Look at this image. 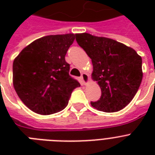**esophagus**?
<instances>
[{
    "instance_id": "obj_1",
    "label": "esophagus",
    "mask_w": 155,
    "mask_h": 155,
    "mask_svg": "<svg viewBox=\"0 0 155 155\" xmlns=\"http://www.w3.org/2000/svg\"><path fill=\"white\" fill-rule=\"evenodd\" d=\"M81 80H83V83L84 84H87V83L89 82L90 80V78H89V75H88V74H87V73L84 72L81 75Z\"/></svg>"
}]
</instances>
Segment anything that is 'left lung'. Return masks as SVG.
Returning <instances> with one entry per match:
<instances>
[{
  "mask_svg": "<svg viewBox=\"0 0 155 155\" xmlns=\"http://www.w3.org/2000/svg\"><path fill=\"white\" fill-rule=\"evenodd\" d=\"M75 37L92 59V78L101 89V97L91 102L92 106L105 113L121 110L132 101L142 83V57L112 38L88 33L76 34Z\"/></svg>",
  "mask_w": 155,
  "mask_h": 155,
  "instance_id": "left-lung-1",
  "label": "left lung"
}]
</instances>
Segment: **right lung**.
<instances>
[{
  "label": "right lung",
  "instance_id": "1",
  "mask_svg": "<svg viewBox=\"0 0 155 155\" xmlns=\"http://www.w3.org/2000/svg\"><path fill=\"white\" fill-rule=\"evenodd\" d=\"M75 35H48L25 47L14 58L13 84L26 107L41 115L60 112L80 83L69 75L65 61Z\"/></svg>",
  "mask_w": 155,
  "mask_h": 155
}]
</instances>
